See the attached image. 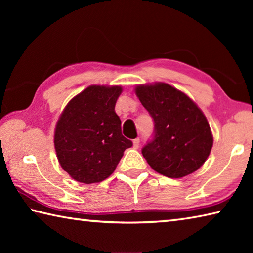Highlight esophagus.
Listing matches in <instances>:
<instances>
[{"label":"esophagus","instance_id":"obj_1","mask_svg":"<svg viewBox=\"0 0 253 253\" xmlns=\"http://www.w3.org/2000/svg\"><path fill=\"white\" fill-rule=\"evenodd\" d=\"M132 144H134V145H132V146H134V148H138L139 147V138H136V139H134V140H132Z\"/></svg>","mask_w":253,"mask_h":253}]
</instances>
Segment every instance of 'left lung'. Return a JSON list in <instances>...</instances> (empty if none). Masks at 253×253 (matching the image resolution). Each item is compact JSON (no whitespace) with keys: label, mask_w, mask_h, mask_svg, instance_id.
<instances>
[{"label":"left lung","mask_w":253,"mask_h":253,"mask_svg":"<svg viewBox=\"0 0 253 253\" xmlns=\"http://www.w3.org/2000/svg\"><path fill=\"white\" fill-rule=\"evenodd\" d=\"M135 92L154 121L153 138L142 149L151 168L170 178L199 169L213 145L202 110L185 93L164 83L137 85Z\"/></svg>","instance_id":"left-lung-1"}]
</instances>
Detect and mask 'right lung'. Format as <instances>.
<instances>
[{"label":"right lung","instance_id":"add662e5","mask_svg":"<svg viewBox=\"0 0 253 253\" xmlns=\"http://www.w3.org/2000/svg\"><path fill=\"white\" fill-rule=\"evenodd\" d=\"M122 87L90 85L69 101L55 126L61 168L76 181L91 184L114 173L131 140L122 134L115 105Z\"/></svg>","mask_w":253,"mask_h":253}]
</instances>
